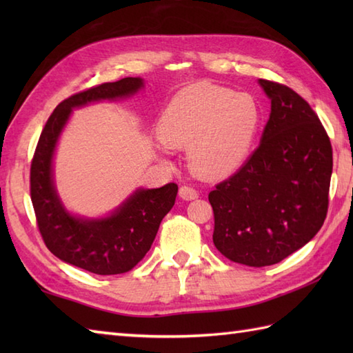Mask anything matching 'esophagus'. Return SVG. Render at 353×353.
Masks as SVG:
<instances>
[{"instance_id": "34e87169", "label": "esophagus", "mask_w": 353, "mask_h": 353, "mask_svg": "<svg viewBox=\"0 0 353 353\" xmlns=\"http://www.w3.org/2000/svg\"><path fill=\"white\" fill-rule=\"evenodd\" d=\"M179 196H181V199L183 200H194L199 197V192L194 188H191V186L183 185L181 186V190H179Z\"/></svg>"}]
</instances>
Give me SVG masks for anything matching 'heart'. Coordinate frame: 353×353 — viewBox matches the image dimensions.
I'll return each instance as SVG.
<instances>
[{
	"label": "heart",
	"instance_id": "1",
	"mask_svg": "<svg viewBox=\"0 0 353 353\" xmlns=\"http://www.w3.org/2000/svg\"><path fill=\"white\" fill-rule=\"evenodd\" d=\"M253 95L200 81L179 91L157 124L167 148L188 150V165L201 179L230 176L249 159L261 127Z\"/></svg>",
	"mask_w": 353,
	"mask_h": 353
}]
</instances>
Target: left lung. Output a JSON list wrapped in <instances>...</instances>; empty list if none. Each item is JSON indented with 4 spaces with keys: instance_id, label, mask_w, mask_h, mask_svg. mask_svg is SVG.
Wrapping results in <instances>:
<instances>
[{
    "instance_id": "obj_1",
    "label": "left lung",
    "mask_w": 353,
    "mask_h": 353,
    "mask_svg": "<svg viewBox=\"0 0 353 353\" xmlns=\"http://www.w3.org/2000/svg\"><path fill=\"white\" fill-rule=\"evenodd\" d=\"M259 85L272 101L261 144L209 192L215 247L249 267L277 264L316 236L332 176L331 141L316 112L288 86Z\"/></svg>"
}]
</instances>
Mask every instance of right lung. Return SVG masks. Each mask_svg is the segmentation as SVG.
I'll use <instances>...</instances> for the list:
<instances>
[{
  "mask_svg": "<svg viewBox=\"0 0 353 353\" xmlns=\"http://www.w3.org/2000/svg\"><path fill=\"white\" fill-rule=\"evenodd\" d=\"M142 88V79L125 77L63 100L45 124L32 161L30 194L45 245L66 264L95 274L125 273L145 256L162 219L174 205L179 188L176 183L154 190L139 188L108 216L85 219L63 206L52 177V159L72 109L95 101L127 99Z\"/></svg>",
  "mask_w": 353,
  "mask_h": 353,
  "instance_id": "add662e5",
  "label": "right lung"
}]
</instances>
